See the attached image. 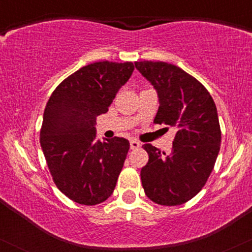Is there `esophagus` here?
<instances>
[{
	"mask_svg": "<svg viewBox=\"0 0 252 252\" xmlns=\"http://www.w3.org/2000/svg\"><path fill=\"white\" fill-rule=\"evenodd\" d=\"M141 147V143L140 142H137V141H135V140H132V141H130V148H131L132 150L134 149H138Z\"/></svg>",
	"mask_w": 252,
	"mask_h": 252,
	"instance_id": "1",
	"label": "esophagus"
}]
</instances>
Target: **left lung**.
Listing matches in <instances>:
<instances>
[{
    "label": "left lung",
    "instance_id": "8db88e82",
    "mask_svg": "<svg viewBox=\"0 0 252 252\" xmlns=\"http://www.w3.org/2000/svg\"><path fill=\"white\" fill-rule=\"evenodd\" d=\"M135 66L158 92L154 123L178 129L169 155L143 146L149 155L141 169L144 193L158 205H181L200 192L215 167L221 142L216 104L205 86L178 66L146 60Z\"/></svg>",
    "mask_w": 252,
    "mask_h": 252
}]
</instances>
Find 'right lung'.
<instances>
[{"label":"right lung","instance_id":"1","mask_svg":"<svg viewBox=\"0 0 252 252\" xmlns=\"http://www.w3.org/2000/svg\"><path fill=\"white\" fill-rule=\"evenodd\" d=\"M134 68L132 63H90L60 83L48 99L40 144L54 184L74 202L100 204L116 187L129 141H96L94 123Z\"/></svg>","mask_w":252,"mask_h":252}]
</instances>
